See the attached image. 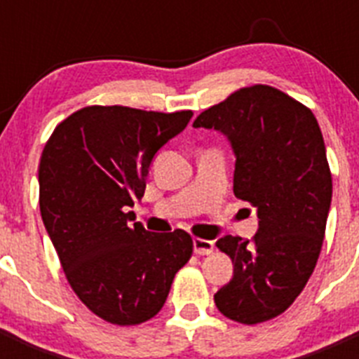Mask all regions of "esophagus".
I'll list each match as a JSON object with an SVG mask.
<instances>
[{
  "instance_id": "obj_1",
  "label": "esophagus",
  "mask_w": 359,
  "mask_h": 359,
  "mask_svg": "<svg viewBox=\"0 0 359 359\" xmlns=\"http://www.w3.org/2000/svg\"><path fill=\"white\" fill-rule=\"evenodd\" d=\"M192 244H194V252L198 253V255H205V253H210L212 250H214V241L199 239V237H196V239L192 241Z\"/></svg>"
}]
</instances>
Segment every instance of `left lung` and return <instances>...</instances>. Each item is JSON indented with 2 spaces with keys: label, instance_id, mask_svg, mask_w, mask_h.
<instances>
[{
  "label": "left lung",
  "instance_id": "left-lung-1",
  "mask_svg": "<svg viewBox=\"0 0 359 359\" xmlns=\"http://www.w3.org/2000/svg\"><path fill=\"white\" fill-rule=\"evenodd\" d=\"M192 126L226 138L236 156L233 194L259 217L252 243L233 236L215 243L233 262L215 306L246 325L275 318L304 290L322 250L332 180L318 122L286 93L257 84L203 111Z\"/></svg>",
  "mask_w": 359,
  "mask_h": 359
}]
</instances>
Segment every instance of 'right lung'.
<instances>
[{
  "label": "right lung",
  "mask_w": 359,
  "mask_h": 359,
  "mask_svg": "<svg viewBox=\"0 0 359 359\" xmlns=\"http://www.w3.org/2000/svg\"><path fill=\"white\" fill-rule=\"evenodd\" d=\"M190 118L192 111L84 107L57 126L41 154V217L66 278L116 325L156 315L192 255L187 231L151 233L129 210L144 198L158 151Z\"/></svg>",
  "instance_id": "right-lung-1"
}]
</instances>
